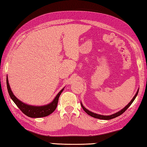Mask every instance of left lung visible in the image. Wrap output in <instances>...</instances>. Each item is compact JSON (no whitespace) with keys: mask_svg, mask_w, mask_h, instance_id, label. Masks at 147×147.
Wrapping results in <instances>:
<instances>
[{"mask_svg":"<svg viewBox=\"0 0 147 147\" xmlns=\"http://www.w3.org/2000/svg\"><path fill=\"white\" fill-rule=\"evenodd\" d=\"M138 92H139V90H137V92L136 93V94L135 95V96L133 97V99L131 101L129 102V103L127 104V105L125 106L124 109H122V110L120 111L119 112H118V113H116L115 114H113V115H109V116H104V115H97V114H95V113H92V112H91L90 111H88V109H86L83 106V105L81 103V106H82L83 110L86 113L88 114V115H90L91 116H92V117L94 118H98V119H101V120H111V119H113V118H115L116 117H118V116H119L120 115H122V114H123L124 113V112L127 110V109H128V107H129L132 104L133 102H134V101L135 100V99H136V97H137V94H138Z\"/></svg>","mask_w":147,"mask_h":147,"instance_id":"1","label":"left lung"}]
</instances>
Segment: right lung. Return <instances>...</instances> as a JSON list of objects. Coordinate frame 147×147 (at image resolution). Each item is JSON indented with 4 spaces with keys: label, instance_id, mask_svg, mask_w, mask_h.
Instances as JSON below:
<instances>
[{
    "label": "right lung",
    "instance_id": "obj_1",
    "mask_svg": "<svg viewBox=\"0 0 147 147\" xmlns=\"http://www.w3.org/2000/svg\"><path fill=\"white\" fill-rule=\"evenodd\" d=\"M6 85H7V89H8V94L10 95V97L11 99L13 100V101L14 102L15 104L18 106L23 113H24L25 115L29 116L30 118H41L44 117V116L50 115V114H52L53 111L56 109L58 100H59V97L61 95V92L63 91L64 88L60 91L58 93L56 97H55V99L53 100L52 103L50 104L46 105L44 106H32L29 105L25 103H23L22 101H21L20 100L18 99L14 95H13V92H11L10 89V85L8 83V76H6Z\"/></svg>",
    "mask_w": 147,
    "mask_h": 147
}]
</instances>
